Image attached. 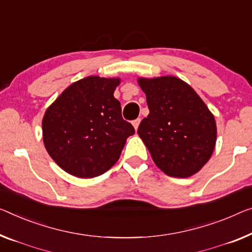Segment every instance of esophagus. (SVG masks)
<instances>
[{
	"mask_svg": "<svg viewBox=\"0 0 252 252\" xmlns=\"http://www.w3.org/2000/svg\"><path fill=\"white\" fill-rule=\"evenodd\" d=\"M140 121L141 120L140 119H136V120H133L132 121V125H133V126H134V129H138V126H139V125H140Z\"/></svg>",
	"mask_w": 252,
	"mask_h": 252,
	"instance_id": "obj_1",
	"label": "esophagus"
}]
</instances>
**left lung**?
<instances>
[{
	"instance_id": "obj_1",
	"label": "left lung",
	"mask_w": 252,
	"mask_h": 252,
	"mask_svg": "<svg viewBox=\"0 0 252 252\" xmlns=\"http://www.w3.org/2000/svg\"><path fill=\"white\" fill-rule=\"evenodd\" d=\"M146 94L147 118L138 127L155 164L173 178L193 175L215 148L214 115L189 85L175 77L138 80Z\"/></svg>"
}]
</instances>
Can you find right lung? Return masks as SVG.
I'll return each instance as SVG.
<instances>
[{
	"mask_svg": "<svg viewBox=\"0 0 252 252\" xmlns=\"http://www.w3.org/2000/svg\"><path fill=\"white\" fill-rule=\"evenodd\" d=\"M119 84V78L81 79L47 108L42 123L45 148L69 174L90 179L105 173L134 133L113 96Z\"/></svg>",
	"mask_w": 252,
	"mask_h": 252,
	"instance_id": "obj_1",
	"label": "right lung"
}]
</instances>
